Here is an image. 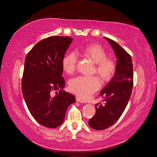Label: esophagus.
<instances>
[{
  "instance_id": "obj_1",
  "label": "esophagus",
  "mask_w": 157,
  "mask_h": 157,
  "mask_svg": "<svg viewBox=\"0 0 157 157\" xmlns=\"http://www.w3.org/2000/svg\"><path fill=\"white\" fill-rule=\"evenodd\" d=\"M76 101H78V102L81 103H85V101L83 100V99H81L80 98H79V97H76Z\"/></svg>"
}]
</instances>
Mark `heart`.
Listing matches in <instances>:
<instances>
[{
	"instance_id": "1",
	"label": "heart",
	"mask_w": 157,
	"mask_h": 157,
	"mask_svg": "<svg viewBox=\"0 0 157 157\" xmlns=\"http://www.w3.org/2000/svg\"><path fill=\"white\" fill-rule=\"evenodd\" d=\"M82 54L96 63L94 72L100 77L102 82L111 80L117 71L116 61L107 57L106 50L98 44H89L81 50ZM78 62V58L75 52L66 54L62 61V67L66 73H74ZM101 86V82L96 76L86 77L79 76L71 79L69 84L70 91L82 99H87L97 92Z\"/></svg>"
}]
</instances>
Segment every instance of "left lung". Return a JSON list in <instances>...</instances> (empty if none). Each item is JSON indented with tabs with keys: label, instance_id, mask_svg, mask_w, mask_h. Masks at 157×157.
Masks as SVG:
<instances>
[{
	"label": "left lung",
	"instance_id": "8db88e82",
	"mask_svg": "<svg viewBox=\"0 0 157 157\" xmlns=\"http://www.w3.org/2000/svg\"><path fill=\"white\" fill-rule=\"evenodd\" d=\"M117 58L114 77L101 92L105 105L96 104V114L90 118L89 126L101 130L111 126L119 119L129 101L133 88V64L130 55L115 41L105 37Z\"/></svg>",
	"mask_w": 157,
	"mask_h": 157
}]
</instances>
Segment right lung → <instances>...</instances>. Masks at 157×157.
Masks as SVG:
<instances>
[{
	"mask_svg": "<svg viewBox=\"0 0 157 157\" xmlns=\"http://www.w3.org/2000/svg\"><path fill=\"white\" fill-rule=\"evenodd\" d=\"M73 39L54 36L40 40L27 54L21 88L33 117L42 126L54 128L62 124L66 111L75 101L73 95L62 90L53 97L51 92L65 86L62 61ZM58 94V93H57Z\"/></svg>",
	"mask_w": 157,
	"mask_h": 157,
	"instance_id": "add662e5",
	"label": "right lung"
}]
</instances>
